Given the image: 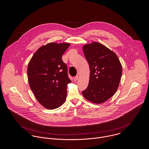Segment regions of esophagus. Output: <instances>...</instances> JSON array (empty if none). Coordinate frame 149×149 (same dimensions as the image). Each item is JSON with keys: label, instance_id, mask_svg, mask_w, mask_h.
<instances>
[{"label": "esophagus", "instance_id": "esophagus-1", "mask_svg": "<svg viewBox=\"0 0 149 149\" xmlns=\"http://www.w3.org/2000/svg\"><path fill=\"white\" fill-rule=\"evenodd\" d=\"M78 78H79V76H76L74 78H73V81H76L77 80V79H78Z\"/></svg>", "mask_w": 149, "mask_h": 149}]
</instances>
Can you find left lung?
I'll use <instances>...</instances> for the list:
<instances>
[{
    "instance_id": "obj_1",
    "label": "left lung",
    "mask_w": 149,
    "mask_h": 149,
    "mask_svg": "<svg viewBox=\"0 0 149 149\" xmlns=\"http://www.w3.org/2000/svg\"><path fill=\"white\" fill-rule=\"evenodd\" d=\"M90 68L89 81L82 92L85 99L101 104L116 92L122 74V68L116 54L104 45L96 42L83 47Z\"/></svg>"
}]
</instances>
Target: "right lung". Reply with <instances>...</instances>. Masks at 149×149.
Returning <instances> with one entry per match:
<instances>
[{"label": "right lung", "mask_w": 149, "mask_h": 149, "mask_svg": "<svg viewBox=\"0 0 149 149\" xmlns=\"http://www.w3.org/2000/svg\"><path fill=\"white\" fill-rule=\"evenodd\" d=\"M69 43L50 42L40 47L27 68L30 87L38 102L49 109L62 106L65 102L68 77L66 65L62 56Z\"/></svg>", "instance_id": "1"}]
</instances>
